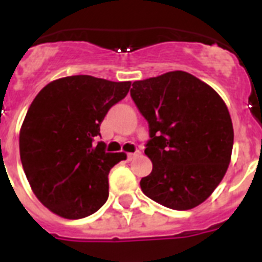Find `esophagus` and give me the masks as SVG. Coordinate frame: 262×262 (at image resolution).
<instances>
[{"label":"esophagus","mask_w":262,"mask_h":262,"mask_svg":"<svg viewBox=\"0 0 262 262\" xmlns=\"http://www.w3.org/2000/svg\"><path fill=\"white\" fill-rule=\"evenodd\" d=\"M140 151H136V152H133V154H128L127 155V157H128V160H133V159H135V157H139L140 156Z\"/></svg>","instance_id":"esophagus-1"}]
</instances>
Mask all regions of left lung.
Masks as SVG:
<instances>
[{
    "label": "left lung",
    "instance_id": "obj_1",
    "mask_svg": "<svg viewBox=\"0 0 262 262\" xmlns=\"http://www.w3.org/2000/svg\"><path fill=\"white\" fill-rule=\"evenodd\" d=\"M131 97L151 136L144 154L154 168L140 181L143 193L180 211L205 202L232 155V120L222 97L184 71L135 81Z\"/></svg>",
    "mask_w": 262,
    "mask_h": 262
}]
</instances>
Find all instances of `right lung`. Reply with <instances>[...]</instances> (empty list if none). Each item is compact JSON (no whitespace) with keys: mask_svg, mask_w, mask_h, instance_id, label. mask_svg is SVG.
I'll return each mask as SVG.
<instances>
[{"mask_svg":"<svg viewBox=\"0 0 262 262\" xmlns=\"http://www.w3.org/2000/svg\"><path fill=\"white\" fill-rule=\"evenodd\" d=\"M131 81L78 75L57 78L34 98L19 131V154L32 191L51 212L81 219L108 198V172L124 152L93 144L108 108L128 93Z\"/></svg>","mask_w":262,"mask_h":262,"instance_id":"right-lung-1","label":"right lung"}]
</instances>
